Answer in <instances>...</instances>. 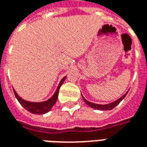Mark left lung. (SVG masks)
I'll return each mask as SVG.
<instances>
[{"label": "left lung", "instance_id": "8db88e82", "mask_svg": "<svg viewBox=\"0 0 147 147\" xmlns=\"http://www.w3.org/2000/svg\"><path fill=\"white\" fill-rule=\"evenodd\" d=\"M127 92L128 91H127L124 94H123L122 97H120V98L117 99V100H116L115 102H111V103H109V104H105V105H99V104H96V103H93V102H88L87 100H86V99L83 98V96H82L83 97V100H84V102H86V104L87 105H89L90 108L92 109H98V110H111V109H113V108H115L116 106H117L119 103H120L122 100H123L124 98H125V96L127 95Z\"/></svg>", "mask_w": 147, "mask_h": 147}]
</instances>
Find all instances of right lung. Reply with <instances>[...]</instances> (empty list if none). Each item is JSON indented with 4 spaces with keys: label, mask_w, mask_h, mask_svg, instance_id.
I'll list each match as a JSON object with an SVG mask.
<instances>
[{
    "label": "right lung",
    "mask_w": 147,
    "mask_h": 147,
    "mask_svg": "<svg viewBox=\"0 0 147 147\" xmlns=\"http://www.w3.org/2000/svg\"><path fill=\"white\" fill-rule=\"evenodd\" d=\"M66 79V76H64L62 80H61V82L58 85L57 88L56 90V91L53 94V95L50 98H49L48 100H46L45 102H28L23 99L21 97L19 96L16 91L14 90V94L16 98H17L18 102L20 103V105L24 107L25 109H27L28 112H30L33 114H37V115H42L45 114L46 113H48L49 111L50 110L53 106L55 105V103L57 102L58 98V94H59V90L61 85L63 84L64 81Z\"/></svg>",
    "instance_id": "obj_1"
}]
</instances>
